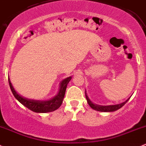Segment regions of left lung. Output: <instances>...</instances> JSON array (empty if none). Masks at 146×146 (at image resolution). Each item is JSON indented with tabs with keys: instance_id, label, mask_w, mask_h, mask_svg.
I'll list each match as a JSON object with an SVG mask.
<instances>
[{
	"instance_id": "8db88e82",
	"label": "left lung",
	"mask_w": 146,
	"mask_h": 146,
	"mask_svg": "<svg viewBox=\"0 0 146 146\" xmlns=\"http://www.w3.org/2000/svg\"><path fill=\"white\" fill-rule=\"evenodd\" d=\"M85 96H86V100H87L88 104L90 106L93 110H96V111H102V112H109V111H116V110H118V109L121 108L128 101L129 99H127L126 101H125L124 102L121 104H118V105H109V106H101V105H96V104H94L92 102L89 100V98H88L87 95L86 94V91H85Z\"/></svg>"
}]
</instances>
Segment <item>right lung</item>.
Masks as SVG:
<instances>
[{
  "mask_svg": "<svg viewBox=\"0 0 146 146\" xmlns=\"http://www.w3.org/2000/svg\"><path fill=\"white\" fill-rule=\"evenodd\" d=\"M70 79H71V77H68V78L64 80L61 82L60 89V91H59L58 95L55 98H53L52 100H48V101H39V100H30V99H27L22 97L21 96L17 94V91L14 90L9 78H8V81H9V87H10L11 91H12L14 96L22 105L26 107L27 108H28L31 111L36 112V113H47V112L55 111V110H57L61 106L62 101H63L64 97L67 84L69 82Z\"/></svg>",
  "mask_w": 146,
  "mask_h": 146,
  "instance_id": "obj_1",
  "label": "right lung"
}]
</instances>
